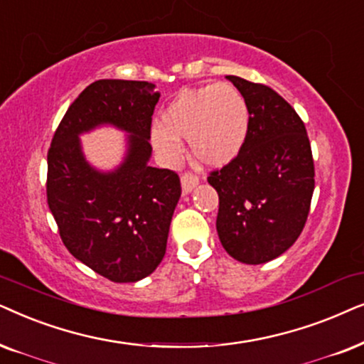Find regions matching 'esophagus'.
I'll return each mask as SVG.
<instances>
[{
  "instance_id": "obj_1",
  "label": "esophagus",
  "mask_w": 364,
  "mask_h": 364,
  "mask_svg": "<svg viewBox=\"0 0 364 364\" xmlns=\"http://www.w3.org/2000/svg\"><path fill=\"white\" fill-rule=\"evenodd\" d=\"M198 183H200V176H198V174H195V173H191V171H188L181 176V186H183V191H185V193H190L193 188L198 185Z\"/></svg>"
}]
</instances>
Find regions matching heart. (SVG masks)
Returning a JSON list of instances; mask_svg holds the SVG:
<instances>
[{"mask_svg": "<svg viewBox=\"0 0 364 364\" xmlns=\"http://www.w3.org/2000/svg\"><path fill=\"white\" fill-rule=\"evenodd\" d=\"M248 123V105L235 86L206 85L176 95L161 113V124L153 128L151 143L166 161H176L179 139H188L198 161L223 166L243 148Z\"/></svg>", "mask_w": 364, "mask_h": 364, "instance_id": "b5f03b06", "label": "heart"}]
</instances>
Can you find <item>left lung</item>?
Segmentation results:
<instances>
[{
    "instance_id": "left-lung-1",
    "label": "left lung",
    "mask_w": 364,
    "mask_h": 364,
    "mask_svg": "<svg viewBox=\"0 0 364 364\" xmlns=\"http://www.w3.org/2000/svg\"><path fill=\"white\" fill-rule=\"evenodd\" d=\"M248 105V133L240 153L213 169L216 230L223 248L246 264L283 255L306 225L314 161L303 119L287 100L261 83L226 76Z\"/></svg>"
}]
</instances>
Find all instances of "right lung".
<instances>
[{"label":"right lung","instance_id":"add662e5","mask_svg":"<svg viewBox=\"0 0 364 364\" xmlns=\"http://www.w3.org/2000/svg\"><path fill=\"white\" fill-rule=\"evenodd\" d=\"M153 88L148 81H95L68 108L48 149L46 198L63 245L114 283H134L158 268L181 196L176 171L148 166L159 100ZM101 122L132 133L127 161L108 175L84 161L77 139Z\"/></svg>","mask_w":364,"mask_h":364}]
</instances>
